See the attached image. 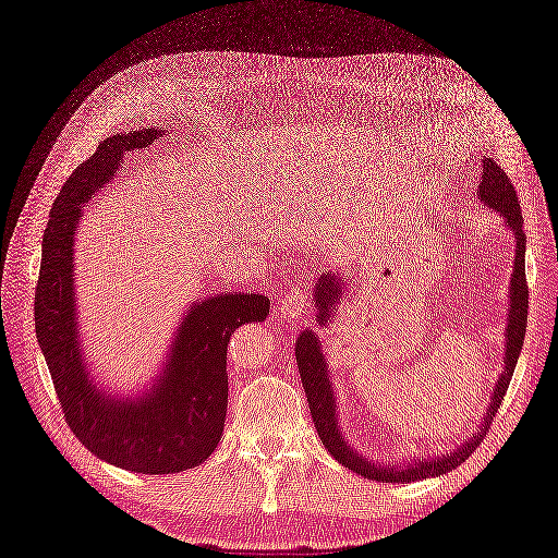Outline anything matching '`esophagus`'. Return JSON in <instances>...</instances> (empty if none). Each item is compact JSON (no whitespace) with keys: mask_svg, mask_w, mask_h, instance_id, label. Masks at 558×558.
<instances>
[{"mask_svg":"<svg viewBox=\"0 0 558 558\" xmlns=\"http://www.w3.org/2000/svg\"><path fill=\"white\" fill-rule=\"evenodd\" d=\"M310 307V293L305 289H293L281 298V314L286 318H302Z\"/></svg>","mask_w":558,"mask_h":558,"instance_id":"1","label":"esophagus"}]
</instances>
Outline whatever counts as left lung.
Returning a JSON list of instances; mask_svg holds the SVG:
<instances>
[{
  "label": "left lung",
  "mask_w": 558,
  "mask_h": 558,
  "mask_svg": "<svg viewBox=\"0 0 558 558\" xmlns=\"http://www.w3.org/2000/svg\"><path fill=\"white\" fill-rule=\"evenodd\" d=\"M477 193L484 199V205L500 211L505 216V223L512 228L514 238H517V256H514V275H512V289H510V320H508V349H505V373L496 384L492 408H488V412H486L484 428L472 435V440H468L453 453L442 456V459H437V461L418 459L414 465H404L400 470L398 468H381V465H375V463L361 459V456L353 453V449L342 440L340 430H337L335 398H332L324 353H320L316 335L312 330H305L295 342L298 369L302 377V386H305L312 418H314V426H316L320 442H324L326 449L335 456V461H340L342 465H347L353 472H359V475H363L367 480L408 484V482L442 475V472H449L456 465H461L465 459H470L472 451L482 445V437L486 435V426H492V418L496 416L505 393H508V386L512 381L519 351L523 347V337H526V324H529V283H526V260H523L526 258V234H523V218H521V207H519V197H517L514 185L508 179V174H505L492 158L484 160L482 185L477 189ZM314 298H316V307H318V316H316L318 324H326V320L330 318V310L335 307V302L340 300V279H335V275L320 277L316 283Z\"/></svg>",
  "instance_id": "8db88e82"
}]
</instances>
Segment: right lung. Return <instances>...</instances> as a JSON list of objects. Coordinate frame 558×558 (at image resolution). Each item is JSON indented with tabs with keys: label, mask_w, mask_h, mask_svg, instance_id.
Returning a JSON list of instances; mask_svg holds the SVG:
<instances>
[{
	"label": "right lung",
	"mask_w": 558,
	"mask_h": 558,
	"mask_svg": "<svg viewBox=\"0 0 558 558\" xmlns=\"http://www.w3.org/2000/svg\"><path fill=\"white\" fill-rule=\"evenodd\" d=\"M165 130L113 134L81 162L50 209L35 291V328L66 424L93 453L142 475H172L207 461L228 412V344L244 324L269 314V298L226 293L197 302L181 320L158 384L140 400L107 398L83 367L74 320V228L81 205L116 174L128 150Z\"/></svg>",
	"instance_id": "add662e5"
}]
</instances>
